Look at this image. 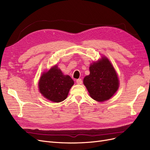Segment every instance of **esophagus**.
Instances as JSON below:
<instances>
[{
	"mask_svg": "<svg viewBox=\"0 0 150 150\" xmlns=\"http://www.w3.org/2000/svg\"><path fill=\"white\" fill-rule=\"evenodd\" d=\"M76 82L77 84H81L83 83V81H82V79H77V80L76 81Z\"/></svg>",
	"mask_w": 150,
	"mask_h": 150,
	"instance_id": "1",
	"label": "esophagus"
}]
</instances>
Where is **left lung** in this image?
<instances>
[{"label": "left lung", "mask_w": 150, "mask_h": 150, "mask_svg": "<svg viewBox=\"0 0 150 150\" xmlns=\"http://www.w3.org/2000/svg\"><path fill=\"white\" fill-rule=\"evenodd\" d=\"M90 74L83 83L89 95L94 100L104 101L111 98L119 87L116 72L106 57L94 62L89 67Z\"/></svg>", "instance_id": "obj_1"}]
</instances>
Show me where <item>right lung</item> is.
<instances>
[{
  "label": "right lung",
  "mask_w": 150,
  "mask_h": 150,
  "mask_svg": "<svg viewBox=\"0 0 150 150\" xmlns=\"http://www.w3.org/2000/svg\"><path fill=\"white\" fill-rule=\"evenodd\" d=\"M74 81L69 76H64L57 66L40 77L39 88L40 93L49 100L59 103L67 98Z\"/></svg>",
  "instance_id": "add662e5"
}]
</instances>
